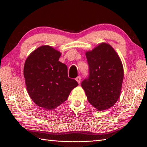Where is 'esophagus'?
<instances>
[{
  "label": "esophagus",
  "instance_id": "esophagus-1",
  "mask_svg": "<svg viewBox=\"0 0 147 147\" xmlns=\"http://www.w3.org/2000/svg\"><path fill=\"white\" fill-rule=\"evenodd\" d=\"M76 80L77 81V82H78V84H80V82H81V76H78L77 78H76Z\"/></svg>",
  "mask_w": 147,
  "mask_h": 147
}]
</instances>
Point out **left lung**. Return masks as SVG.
Returning a JSON list of instances; mask_svg holds the SVG:
<instances>
[{"mask_svg": "<svg viewBox=\"0 0 147 147\" xmlns=\"http://www.w3.org/2000/svg\"><path fill=\"white\" fill-rule=\"evenodd\" d=\"M86 56L89 76L81 86L89 103L98 111L110 108L120 96L124 69L117 53L110 45L101 43Z\"/></svg>", "mask_w": 147, "mask_h": 147, "instance_id": "8db88e82", "label": "left lung"}]
</instances>
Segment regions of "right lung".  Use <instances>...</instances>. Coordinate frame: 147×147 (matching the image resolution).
I'll use <instances>...</instances> for the list:
<instances>
[{
	"label": "right lung",
	"mask_w": 147,
	"mask_h": 147,
	"mask_svg": "<svg viewBox=\"0 0 147 147\" xmlns=\"http://www.w3.org/2000/svg\"><path fill=\"white\" fill-rule=\"evenodd\" d=\"M61 53L49 45L32 52L24 65V77L30 97L38 106L53 110L64 102L78 84L69 78L67 67L59 61Z\"/></svg>",
	"instance_id": "obj_1"
}]
</instances>
